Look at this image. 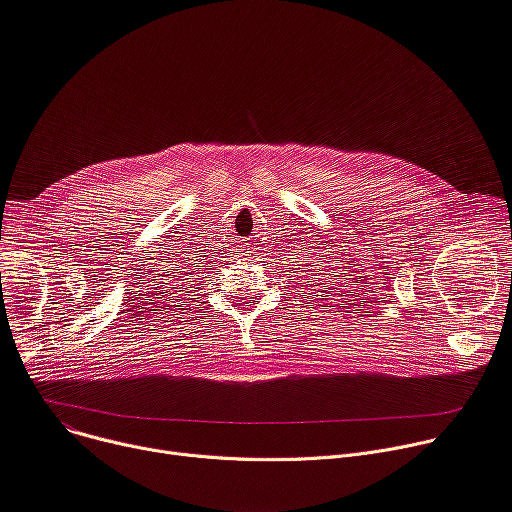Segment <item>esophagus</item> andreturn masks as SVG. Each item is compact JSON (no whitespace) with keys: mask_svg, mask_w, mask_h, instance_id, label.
<instances>
[{"mask_svg":"<svg viewBox=\"0 0 512 512\" xmlns=\"http://www.w3.org/2000/svg\"><path fill=\"white\" fill-rule=\"evenodd\" d=\"M247 253H251V251H247Z\"/></svg>","mask_w":512,"mask_h":512,"instance_id":"34e87169","label":"esophagus"}]
</instances>
